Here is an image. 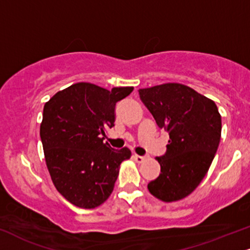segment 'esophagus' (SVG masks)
<instances>
[{
	"label": "esophagus",
	"mask_w": 250,
	"mask_h": 250,
	"mask_svg": "<svg viewBox=\"0 0 250 250\" xmlns=\"http://www.w3.org/2000/svg\"><path fill=\"white\" fill-rule=\"evenodd\" d=\"M133 159H134V161H137V162H143L145 160V156L138 155V154H133Z\"/></svg>",
	"instance_id": "esophagus-1"
}]
</instances>
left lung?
<instances>
[{
	"label": "left lung",
	"instance_id": "obj_1",
	"mask_svg": "<svg viewBox=\"0 0 250 250\" xmlns=\"http://www.w3.org/2000/svg\"><path fill=\"white\" fill-rule=\"evenodd\" d=\"M140 100L156 124L169 133L167 150L156 156L161 172L148 190L163 202L189 196L210 168L221 137L215 103L188 85L165 83L139 89Z\"/></svg>",
	"mask_w": 250,
	"mask_h": 250
}]
</instances>
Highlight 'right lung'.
I'll return each mask as SVG.
<instances>
[{
	"instance_id": "right-lung-1",
	"label": "right lung",
	"mask_w": 250,
	"mask_h": 250,
	"mask_svg": "<svg viewBox=\"0 0 250 250\" xmlns=\"http://www.w3.org/2000/svg\"><path fill=\"white\" fill-rule=\"evenodd\" d=\"M133 87L112 88L79 82L46 102L40 124L45 161L57 190L73 205L95 208L112 192L119 166L131 158L127 147L103 143L115 126V106Z\"/></svg>"
}]
</instances>
